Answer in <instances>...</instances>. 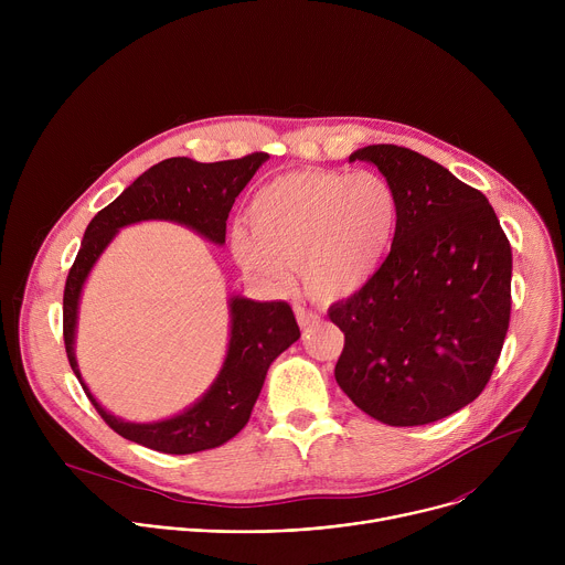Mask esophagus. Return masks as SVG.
Masks as SVG:
<instances>
[{"label":"esophagus","mask_w":565,"mask_h":565,"mask_svg":"<svg viewBox=\"0 0 565 565\" xmlns=\"http://www.w3.org/2000/svg\"><path fill=\"white\" fill-rule=\"evenodd\" d=\"M295 315H297V321H299L301 329H308V327H312V324H317V321H319V315L308 310L301 303H295Z\"/></svg>","instance_id":"1"}]
</instances>
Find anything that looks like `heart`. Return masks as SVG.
<instances>
[{
    "label": "heart",
    "mask_w": 565,
    "mask_h": 565,
    "mask_svg": "<svg viewBox=\"0 0 565 565\" xmlns=\"http://www.w3.org/2000/svg\"><path fill=\"white\" fill-rule=\"evenodd\" d=\"M234 227L236 262L286 288L301 270L306 290L335 301L362 290L386 264L402 223L397 188L380 172L301 168L264 183Z\"/></svg>",
    "instance_id": "obj_1"
}]
</instances>
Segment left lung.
<instances>
[{
	"mask_svg": "<svg viewBox=\"0 0 565 565\" xmlns=\"http://www.w3.org/2000/svg\"><path fill=\"white\" fill-rule=\"evenodd\" d=\"M397 188L402 223L382 270L329 308L344 333L342 391L391 427L443 420L473 402L499 362L512 310V248L486 194L431 158L369 145Z\"/></svg>",
	"mask_w": 565,
	"mask_h": 565,
	"instance_id": "1",
	"label": "left lung"
}]
</instances>
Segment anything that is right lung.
<instances>
[{
    "label": "right lung",
    "mask_w": 565,
    "mask_h": 565,
    "mask_svg": "<svg viewBox=\"0 0 565 565\" xmlns=\"http://www.w3.org/2000/svg\"><path fill=\"white\" fill-rule=\"evenodd\" d=\"M266 158L268 153L255 151L244 158L218 160V163H196L185 156L160 160L87 225L83 246H79L64 284V349L92 405L118 436L153 451L177 456L214 449L227 443L250 420L273 360L299 340V327L290 303L232 297L230 347L216 382L181 416L149 425L125 423L107 414L79 377L73 355L79 290L114 234L122 225L136 221L168 218L196 230L221 246L225 244V221L234 199L248 185Z\"/></svg>",
    "instance_id": "1"
}]
</instances>
